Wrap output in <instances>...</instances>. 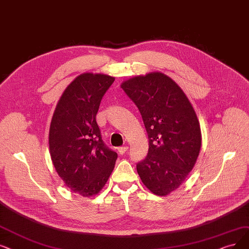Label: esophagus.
Listing matches in <instances>:
<instances>
[{
    "label": "esophagus",
    "instance_id": "esophagus-1",
    "mask_svg": "<svg viewBox=\"0 0 249 249\" xmlns=\"http://www.w3.org/2000/svg\"><path fill=\"white\" fill-rule=\"evenodd\" d=\"M117 151L119 154H124L127 151V146H123V147H118L117 148Z\"/></svg>",
    "mask_w": 249,
    "mask_h": 249
}]
</instances>
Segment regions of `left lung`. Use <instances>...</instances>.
I'll list each match as a JSON object with an SVG mask.
<instances>
[{"mask_svg":"<svg viewBox=\"0 0 249 249\" xmlns=\"http://www.w3.org/2000/svg\"><path fill=\"white\" fill-rule=\"evenodd\" d=\"M122 88L140 111L149 140L137 172L152 193L165 196L186 180L197 160L199 122L182 89L161 72L135 76Z\"/></svg>","mask_w":249,"mask_h":249,"instance_id":"obj_1","label":"left lung"}]
</instances>
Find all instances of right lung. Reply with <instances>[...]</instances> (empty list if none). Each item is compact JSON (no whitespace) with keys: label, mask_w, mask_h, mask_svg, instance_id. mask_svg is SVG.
<instances>
[{"label":"right lung","mask_w":249,"mask_h":249,"mask_svg":"<svg viewBox=\"0 0 249 249\" xmlns=\"http://www.w3.org/2000/svg\"><path fill=\"white\" fill-rule=\"evenodd\" d=\"M114 82L106 74L83 73L59 100L49 133L50 154L65 185L83 197L96 195L110 177L117 153L102 140L96 115Z\"/></svg>","instance_id":"obj_1"}]
</instances>
